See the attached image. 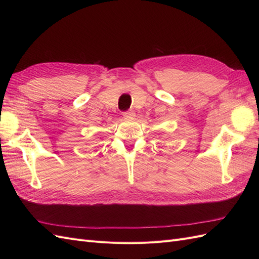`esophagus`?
<instances>
[{"label":"esophagus","mask_w":259,"mask_h":259,"mask_svg":"<svg viewBox=\"0 0 259 259\" xmlns=\"http://www.w3.org/2000/svg\"><path fill=\"white\" fill-rule=\"evenodd\" d=\"M123 116L125 117V119H130V117L135 116V112L134 111H125V112H123Z\"/></svg>","instance_id":"34e87169"}]
</instances>
